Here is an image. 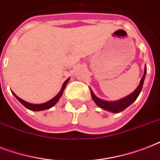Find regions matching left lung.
I'll use <instances>...</instances> for the list:
<instances>
[{"label": "left lung", "instance_id": "8db88e82", "mask_svg": "<svg viewBox=\"0 0 160 160\" xmlns=\"http://www.w3.org/2000/svg\"><path fill=\"white\" fill-rule=\"evenodd\" d=\"M146 67L144 68V73L143 77H142L140 83H139V86L137 87V89L134 90V92L130 94L129 95L126 96L124 99H122L118 101H114V102H110V101H105V100H100L99 98H97L94 95V93L91 90H90V93H91V97H92L93 100L95 101V103L99 107H100L101 109H106L108 111L114 112V113H119V112L123 111L124 109H125L128 106L131 105L132 103L134 102V100H136L138 96H139V93L141 92L142 87L144 85V80L145 78V75H146Z\"/></svg>", "mask_w": 160, "mask_h": 160}]
</instances>
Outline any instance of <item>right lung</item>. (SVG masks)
Listing matches in <instances>:
<instances>
[{"instance_id":"1","label":"right lung","mask_w":160,"mask_h":160,"mask_svg":"<svg viewBox=\"0 0 160 160\" xmlns=\"http://www.w3.org/2000/svg\"><path fill=\"white\" fill-rule=\"evenodd\" d=\"M69 80L70 79H68V80H66L64 82V84H63L62 85V88H61V90H60V93L58 94L56 96H55V97L52 99V100H49L48 102H46L44 103V104H41V105H35V104H31V103H28L26 102V101H25V100H21V98H19L17 95L15 94L14 92L13 95H15V97L17 99V100L20 101V102L22 104V105H24V106L26 107V108H27V109H31V110H33V111H40V110H44V109H50V108H51L52 106H54V105L57 103V101L59 100V99H60V97H61V95H62L63 92H64V90H65V86H66V85H67L68 81H69Z\"/></svg>"}]
</instances>
